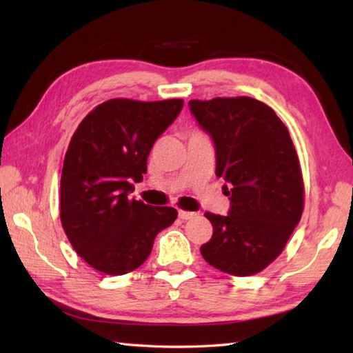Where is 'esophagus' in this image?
<instances>
[{
	"instance_id": "esophagus-1",
	"label": "esophagus",
	"mask_w": 353,
	"mask_h": 353,
	"mask_svg": "<svg viewBox=\"0 0 353 353\" xmlns=\"http://www.w3.org/2000/svg\"><path fill=\"white\" fill-rule=\"evenodd\" d=\"M196 216V213H193V212H187V210H179V218L181 219H191V218H194Z\"/></svg>"
}]
</instances>
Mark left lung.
Segmentation results:
<instances>
[{"label":"left lung","instance_id":"1","mask_svg":"<svg viewBox=\"0 0 353 353\" xmlns=\"http://www.w3.org/2000/svg\"><path fill=\"white\" fill-rule=\"evenodd\" d=\"M190 109L212 135L216 176L229 187L227 216L207 212L204 260L236 277L259 274L282 254L303 212V177L288 128L249 97L191 99Z\"/></svg>","mask_w":353,"mask_h":353}]
</instances>
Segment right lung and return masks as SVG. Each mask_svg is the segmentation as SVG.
I'll return each instance as SVG.
<instances>
[{
  "label": "right lung",
  "instance_id": "obj_1",
  "mask_svg": "<svg viewBox=\"0 0 353 353\" xmlns=\"http://www.w3.org/2000/svg\"><path fill=\"white\" fill-rule=\"evenodd\" d=\"M183 99L115 98L82 119L63 159L61 223L71 246L94 270L123 276L151 254L154 238L177 218L172 207L130 199L152 145L181 113Z\"/></svg>",
  "mask_w": 353,
  "mask_h": 353
}]
</instances>
